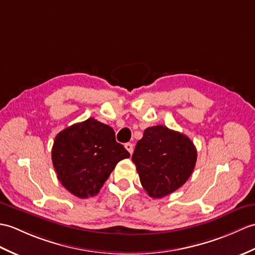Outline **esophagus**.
<instances>
[{
	"label": "esophagus",
	"instance_id": "1",
	"mask_svg": "<svg viewBox=\"0 0 255 255\" xmlns=\"http://www.w3.org/2000/svg\"><path fill=\"white\" fill-rule=\"evenodd\" d=\"M125 147H126V150L130 153V154H132V152H133V145H132L131 143H126V144H125Z\"/></svg>",
	"mask_w": 255,
	"mask_h": 255
}]
</instances>
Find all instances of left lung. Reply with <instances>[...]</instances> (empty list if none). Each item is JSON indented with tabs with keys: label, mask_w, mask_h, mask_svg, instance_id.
Instances as JSON below:
<instances>
[{
	"label": "left lung",
	"mask_w": 255,
	"mask_h": 255,
	"mask_svg": "<svg viewBox=\"0 0 255 255\" xmlns=\"http://www.w3.org/2000/svg\"><path fill=\"white\" fill-rule=\"evenodd\" d=\"M142 187L159 199L185 183L197 162V149L186 134L158 125L144 130L132 154Z\"/></svg>",
	"instance_id": "obj_1"
}]
</instances>
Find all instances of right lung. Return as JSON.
I'll list each match as a JSON object with an SVG mask.
<instances>
[{"label":"right lung","mask_w":255,"mask_h":255,"mask_svg":"<svg viewBox=\"0 0 255 255\" xmlns=\"http://www.w3.org/2000/svg\"><path fill=\"white\" fill-rule=\"evenodd\" d=\"M129 156L124 145L116 142L113 128L94 118L62 130L52 147L58 180L81 199L98 194L116 164Z\"/></svg>","instance_id":"add662e5"}]
</instances>
